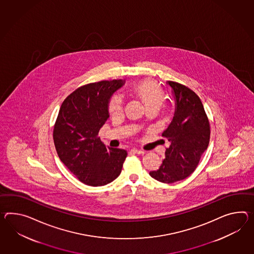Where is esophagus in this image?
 <instances>
[{
    "label": "esophagus",
    "mask_w": 254,
    "mask_h": 254,
    "mask_svg": "<svg viewBox=\"0 0 254 254\" xmlns=\"http://www.w3.org/2000/svg\"><path fill=\"white\" fill-rule=\"evenodd\" d=\"M130 151L132 153H135V154H144V151L141 149H136V148H133V149H130Z\"/></svg>",
    "instance_id": "obj_1"
}]
</instances>
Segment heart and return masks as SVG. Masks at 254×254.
<instances>
[{
    "mask_svg": "<svg viewBox=\"0 0 254 254\" xmlns=\"http://www.w3.org/2000/svg\"><path fill=\"white\" fill-rule=\"evenodd\" d=\"M134 92L142 100L147 108H160L164 102V93L156 82L151 80H143L134 85ZM123 108V100L121 96L115 95L109 103V111L111 114H118Z\"/></svg>",
    "mask_w": 254,
    "mask_h": 254,
    "instance_id": "b5f03b06",
    "label": "heart"
}]
</instances>
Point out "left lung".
<instances>
[{"label": "left lung", "mask_w": 254, "mask_h": 254, "mask_svg": "<svg viewBox=\"0 0 254 254\" xmlns=\"http://www.w3.org/2000/svg\"><path fill=\"white\" fill-rule=\"evenodd\" d=\"M175 101L173 121L162 136L170 142L161 166L149 173L155 180L173 184L186 179L197 167L210 139L209 121L197 94L174 81H167Z\"/></svg>", "instance_id": "left-lung-1"}]
</instances>
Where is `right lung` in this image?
Returning <instances> with one entry per match:
<instances>
[{
	"mask_svg": "<svg viewBox=\"0 0 254 254\" xmlns=\"http://www.w3.org/2000/svg\"><path fill=\"white\" fill-rule=\"evenodd\" d=\"M123 80L102 81L78 88L63 101L53 131L61 161L81 183L102 186L117 179L127 150L105 147L98 133L109 118L112 95Z\"/></svg>",
	"mask_w": 254,
	"mask_h": 254,
	"instance_id": "add662e5",
	"label": "right lung"
}]
</instances>
